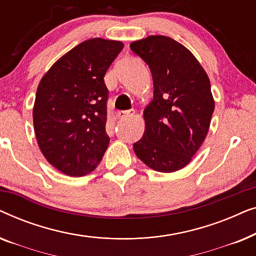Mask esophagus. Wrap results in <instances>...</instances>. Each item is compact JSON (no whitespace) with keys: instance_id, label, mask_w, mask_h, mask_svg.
<instances>
[{"instance_id":"34e87169","label":"esophagus","mask_w":256,"mask_h":256,"mask_svg":"<svg viewBox=\"0 0 256 256\" xmlns=\"http://www.w3.org/2000/svg\"><path fill=\"white\" fill-rule=\"evenodd\" d=\"M135 114L134 110H118L116 113V116L118 118H128V116H132V115Z\"/></svg>"}]
</instances>
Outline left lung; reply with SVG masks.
<instances>
[{"instance_id": "1", "label": "left lung", "mask_w": 256, "mask_h": 256, "mask_svg": "<svg viewBox=\"0 0 256 256\" xmlns=\"http://www.w3.org/2000/svg\"><path fill=\"white\" fill-rule=\"evenodd\" d=\"M130 48L148 64L154 82L144 132L132 148L152 170L174 172L191 162L208 135L214 110L210 79L191 51L170 37L148 36Z\"/></svg>"}]
</instances>
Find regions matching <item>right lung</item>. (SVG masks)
<instances>
[{
	"label": "right lung",
	"instance_id": "right-lung-1",
	"mask_svg": "<svg viewBox=\"0 0 256 256\" xmlns=\"http://www.w3.org/2000/svg\"><path fill=\"white\" fill-rule=\"evenodd\" d=\"M124 44L92 38L58 59L38 85L32 116L48 162L71 177L92 172L110 144L104 76Z\"/></svg>",
	"mask_w": 256,
	"mask_h": 256
}]
</instances>
